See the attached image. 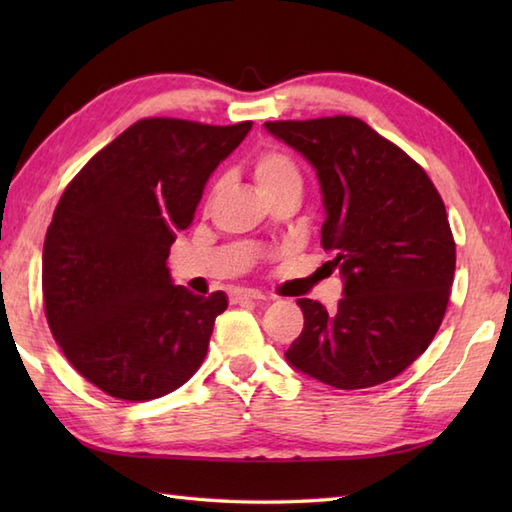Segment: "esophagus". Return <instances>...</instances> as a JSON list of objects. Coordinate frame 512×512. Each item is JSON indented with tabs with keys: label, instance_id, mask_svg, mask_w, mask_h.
Wrapping results in <instances>:
<instances>
[{
	"label": "esophagus",
	"instance_id": "1",
	"mask_svg": "<svg viewBox=\"0 0 512 512\" xmlns=\"http://www.w3.org/2000/svg\"><path fill=\"white\" fill-rule=\"evenodd\" d=\"M228 297H231V301H233V303L262 301V299H266L259 290H248V288H233L231 292H228Z\"/></svg>",
	"mask_w": 512,
	"mask_h": 512
}]
</instances>
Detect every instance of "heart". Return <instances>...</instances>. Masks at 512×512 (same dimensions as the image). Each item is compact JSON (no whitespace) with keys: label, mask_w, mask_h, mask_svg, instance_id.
<instances>
[{"label":"heart","mask_w":512,"mask_h":512,"mask_svg":"<svg viewBox=\"0 0 512 512\" xmlns=\"http://www.w3.org/2000/svg\"><path fill=\"white\" fill-rule=\"evenodd\" d=\"M253 180L257 184V191L262 193L264 198L270 193L284 191L290 187H301L303 184L297 162L279 149L262 151V154L253 160Z\"/></svg>","instance_id":"heart-1"}]
</instances>
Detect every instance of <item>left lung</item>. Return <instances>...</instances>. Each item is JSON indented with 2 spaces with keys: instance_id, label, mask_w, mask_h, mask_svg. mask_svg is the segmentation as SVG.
Returning <instances> with one entry per match:
<instances>
[{
  "instance_id": "left-lung-1",
  "label": "left lung",
  "mask_w": 512,
  "mask_h": 512,
  "mask_svg": "<svg viewBox=\"0 0 512 512\" xmlns=\"http://www.w3.org/2000/svg\"><path fill=\"white\" fill-rule=\"evenodd\" d=\"M317 171L343 279L334 312L297 299L303 330L286 352L301 374L365 389L407 369L436 336L455 273V242L440 193L405 151L352 116L264 123Z\"/></svg>"
}]
</instances>
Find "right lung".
Returning a JSON list of instances; mask_svg holds the SVG:
<instances>
[{
    "label": "right lung",
    "instance_id": "1",
    "mask_svg": "<svg viewBox=\"0 0 512 512\" xmlns=\"http://www.w3.org/2000/svg\"><path fill=\"white\" fill-rule=\"evenodd\" d=\"M250 127L145 118L63 191L43 242L46 319L72 367L105 394L160 398L204 361L228 299L173 284L167 257Z\"/></svg>",
    "mask_w": 512,
    "mask_h": 512
}]
</instances>
